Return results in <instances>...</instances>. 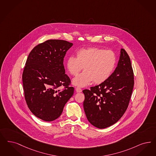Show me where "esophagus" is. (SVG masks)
I'll list each match as a JSON object with an SVG mask.
<instances>
[{
    "label": "esophagus",
    "instance_id": "34e87169",
    "mask_svg": "<svg viewBox=\"0 0 156 156\" xmlns=\"http://www.w3.org/2000/svg\"><path fill=\"white\" fill-rule=\"evenodd\" d=\"M75 90H76V91L78 92V93H81V92H82V91L81 88H80V87H76V88H75Z\"/></svg>",
    "mask_w": 156,
    "mask_h": 156
}]
</instances>
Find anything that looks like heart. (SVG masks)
Segmentation results:
<instances>
[{"mask_svg": "<svg viewBox=\"0 0 156 156\" xmlns=\"http://www.w3.org/2000/svg\"><path fill=\"white\" fill-rule=\"evenodd\" d=\"M76 58L70 56L67 60V68L70 74L76 76L73 80L76 86L85 87L92 81L95 84L105 82L112 73L116 63L115 54L111 50L98 47L81 49L76 53Z\"/></svg>", "mask_w": 156, "mask_h": 156, "instance_id": "heart-1", "label": "heart"}]
</instances>
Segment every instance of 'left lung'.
Segmentation results:
<instances>
[{"instance_id": "obj_1", "label": "left lung", "mask_w": 156, "mask_h": 156, "mask_svg": "<svg viewBox=\"0 0 156 156\" xmlns=\"http://www.w3.org/2000/svg\"><path fill=\"white\" fill-rule=\"evenodd\" d=\"M134 72L129 55L121 49L118 65L107 81L85 89L83 108L86 118L98 129L116 123L129 106L134 85Z\"/></svg>"}]
</instances>
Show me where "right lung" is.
<instances>
[{
    "instance_id": "obj_1",
    "label": "right lung",
    "mask_w": 156,
    "mask_h": 156,
    "mask_svg": "<svg viewBox=\"0 0 156 156\" xmlns=\"http://www.w3.org/2000/svg\"><path fill=\"white\" fill-rule=\"evenodd\" d=\"M73 44L48 40L34 47L22 73L27 107L38 118L51 122L58 118L74 94L70 78L65 74L63 60ZM63 86L64 88H59Z\"/></svg>"
}]
</instances>
